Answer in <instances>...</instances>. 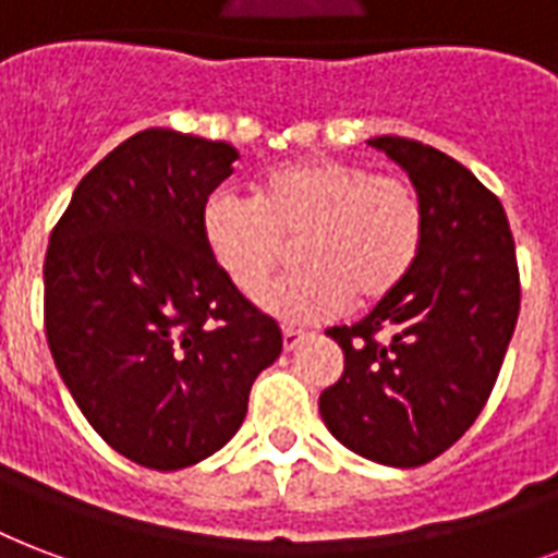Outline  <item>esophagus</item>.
<instances>
[{
  "label": "esophagus",
  "instance_id": "34e87169",
  "mask_svg": "<svg viewBox=\"0 0 558 558\" xmlns=\"http://www.w3.org/2000/svg\"><path fill=\"white\" fill-rule=\"evenodd\" d=\"M301 342H304V330H295V327H283V351H295Z\"/></svg>",
  "mask_w": 558,
  "mask_h": 558
}]
</instances>
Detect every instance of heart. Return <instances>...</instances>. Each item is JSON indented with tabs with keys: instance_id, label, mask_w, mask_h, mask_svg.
Returning <instances> with one entry per match:
<instances>
[{
	"instance_id": "1",
	"label": "heart",
	"mask_w": 558,
	"mask_h": 558,
	"mask_svg": "<svg viewBox=\"0 0 558 558\" xmlns=\"http://www.w3.org/2000/svg\"><path fill=\"white\" fill-rule=\"evenodd\" d=\"M204 245L233 287L254 295L298 242V271L271 283L260 307L283 322H327L356 298L401 287L424 248L427 207L407 178L339 160L283 166L260 195L216 190L202 213Z\"/></svg>"
}]
</instances>
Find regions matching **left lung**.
Masks as SVG:
<instances>
[{"instance_id": "obj_1", "label": "left lung", "mask_w": 558, "mask_h": 558, "mask_svg": "<svg viewBox=\"0 0 558 558\" xmlns=\"http://www.w3.org/2000/svg\"><path fill=\"white\" fill-rule=\"evenodd\" d=\"M368 143L407 169L427 236L401 287L327 330L345 372L318 412L348 450L415 468L462 439L495 389L521 310L515 240L504 204L453 157L407 137Z\"/></svg>"}]
</instances>
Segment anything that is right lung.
Instances as JSON below:
<instances>
[{
    "label": "right lung",
    "instance_id": "1",
    "mask_svg": "<svg viewBox=\"0 0 558 558\" xmlns=\"http://www.w3.org/2000/svg\"><path fill=\"white\" fill-rule=\"evenodd\" d=\"M228 143L148 128L93 166L43 266L46 339L110 448L178 471L225 448L251 383L280 356L275 318L225 278L202 213L233 172Z\"/></svg>",
    "mask_w": 558,
    "mask_h": 558
}]
</instances>
